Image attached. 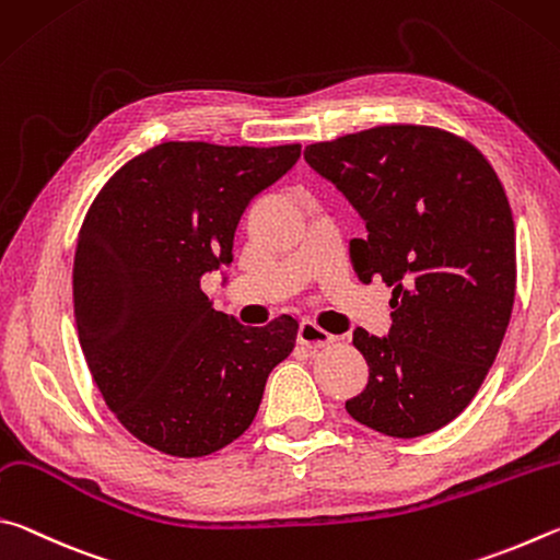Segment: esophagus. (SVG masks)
I'll use <instances>...</instances> for the list:
<instances>
[{"label":"esophagus","instance_id":"1","mask_svg":"<svg viewBox=\"0 0 560 560\" xmlns=\"http://www.w3.org/2000/svg\"><path fill=\"white\" fill-rule=\"evenodd\" d=\"M298 339L300 345H305L307 349H322V347H329L335 337L325 331L322 327H317L315 322H302L300 329H298Z\"/></svg>","mask_w":560,"mask_h":560}]
</instances>
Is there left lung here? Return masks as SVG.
<instances>
[{"instance_id":"obj_1","label":"left lung","mask_w":560,"mask_h":560,"mask_svg":"<svg viewBox=\"0 0 560 560\" xmlns=\"http://www.w3.org/2000/svg\"><path fill=\"white\" fill-rule=\"evenodd\" d=\"M312 170L366 221L349 243L361 282L388 288V337L354 331L369 384L347 413L390 438L435 433L469 406L502 347L516 295L512 206L465 137L378 125L305 147Z\"/></svg>"}]
</instances>
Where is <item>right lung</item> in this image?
Wrapping results in <instances>:
<instances>
[{
	"instance_id": "1",
	"label": "right lung",
	"mask_w": 560,
	"mask_h": 560,
	"mask_svg": "<svg viewBox=\"0 0 560 560\" xmlns=\"http://www.w3.org/2000/svg\"><path fill=\"white\" fill-rule=\"evenodd\" d=\"M300 144L162 142L122 164L88 209L73 260L78 339L105 406L140 443L203 457L250 428L298 322L243 327L201 278L233 260V233Z\"/></svg>"
}]
</instances>
